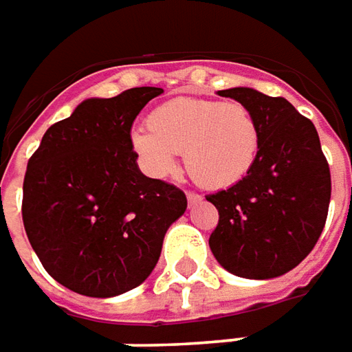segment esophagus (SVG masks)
<instances>
[{"label":"esophagus","instance_id":"1","mask_svg":"<svg viewBox=\"0 0 352 352\" xmlns=\"http://www.w3.org/2000/svg\"><path fill=\"white\" fill-rule=\"evenodd\" d=\"M186 200H188V204L192 206V204H196V202H200V200H202V196L196 195V192H186Z\"/></svg>","mask_w":352,"mask_h":352}]
</instances>
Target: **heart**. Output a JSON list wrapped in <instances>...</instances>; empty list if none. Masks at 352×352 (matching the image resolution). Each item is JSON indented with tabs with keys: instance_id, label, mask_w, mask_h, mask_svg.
<instances>
[{
	"instance_id": "heart-1",
	"label": "heart",
	"mask_w": 352,
	"mask_h": 352,
	"mask_svg": "<svg viewBox=\"0 0 352 352\" xmlns=\"http://www.w3.org/2000/svg\"><path fill=\"white\" fill-rule=\"evenodd\" d=\"M131 146L154 177L177 171L183 152L188 175L206 188H229L245 179L260 152V126L239 102L173 98L131 131Z\"/></svg>"
}]
</instances>
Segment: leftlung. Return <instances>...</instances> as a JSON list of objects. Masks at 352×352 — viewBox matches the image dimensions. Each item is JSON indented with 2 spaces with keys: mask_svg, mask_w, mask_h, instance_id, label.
<instances>
[{
  "mask_svg": "<svg viewBox=\"0 0 352 352\" xmlns=\"http://www.w3.org/2000/svg\"><path fill=\"white\" fill-rule=\"evenodd\" d=\"M217 94L256 117L260 152L241 183L206 196L219 214L210 248L233 276H283L310 254L326 226L331 175L316 126L285 98L245 86Z\"/></svg>",
  "mask_w": 352,
  "mask_h": 352,
  "instance_id": "left-lung-1",
  "label": "left lung"
}]
</instances>
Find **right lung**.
I'll use <instances>...</instances> for the list:
<instances>
[{"label": "right lung", "instance_id": "1", "mask_svg": "<svg viewBox=\"0 0 352 352\" xmlns=\"http://www.w3.org/2000/svg\"><path fill=\"white\" fill-rule=\"evenodd\" d=\"M164 92L140 86L90 98L45 131L23 183V223L44 270L78 295H121L156 267L181 188L146 177L131 146L142 107Z\"/></svg>", "mask_w": 352, "mask_h": 352}]
</instances>
